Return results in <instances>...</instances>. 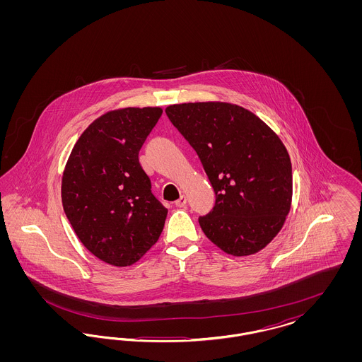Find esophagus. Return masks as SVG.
<instances>
[{"mask_svg": "<svg viewBox=\"0 0 362 362\" xmlns=\"http://www.w3.org/2000/svg\"><path fill=\"white\" fill-rule=\"evenodd\" d=\"M186 204H187V198H186V195H180V198H179L177 201H175V205L177 207L186 206Z\"/></svg>", "mask_w": 362, "mask_h": 362, "instance_id": "esophagus-1", "label": "esophagus"}]
</instances>
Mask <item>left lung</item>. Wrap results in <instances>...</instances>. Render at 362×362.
I'll return each mask as SVG.
<instances>
[{
    "instance_id": "8db88e82",
    "label": "left lung",
    "mask_w": 362,
    "mask_h": 362,
    "mask_svg": "<svg viewBox=\"0 0 362 362\" xmlns=\"http://www.w3.org/2000/svg\"><path fill=\"white\" fill-rule=\"evenodd\" d=\"M165 112L199 156L216 192L213 210L199 217L207 239L233 257L263 250L292 205V163L282 141L238 104H173Z\"/></svg>"
}]
</instances>
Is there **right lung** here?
Masks as SVG:
<instances>
[{
  "label": "right lung",
  "instance_id": "1",
  "mask_svg": "<svg viewBox=\"0 0 362 362\" xmlns=\"http://www.w3.org/2000/svg\"><path fill=\"white\" fill-rule=\"evenodd\" d=\"M161 114L160 107L105 112L77 139L64 170L61 197L71 228L89 252L117 267L142 258L167 218L138 158Z\"/></svg>",
  "mask_w": 362,
  "mask_h": 362
}]
</instances>
